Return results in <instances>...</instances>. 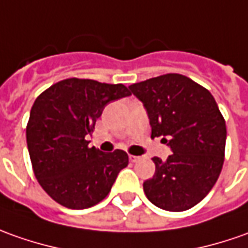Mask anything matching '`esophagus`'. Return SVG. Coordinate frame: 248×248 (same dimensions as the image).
I'll use <instances>...</instances> for the list:
<instances>
[{"label": "esophagus", "mask_w": 248, "mask_h": 248, "mask_svg": "<svg viewBox=\"0 0 248 248\" xmlns=\"http://www.w3.org/2000/svg\"><path fill=\"white\" fill-rule=\"evenodd\" d=\"M129 159H130L131 163H137L138 160H140V156H133V155H130V156H129Z\"/></svg>", "instance_id": "1"}]
</instances>
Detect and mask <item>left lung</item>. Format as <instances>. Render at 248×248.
Here are the masks:
<instances>
[{
	"instance_id": "left-lung-1",
	"label": "left lung",
	"mask_w": 248,
	"mask_h": 248,
	"mask_svg": "<svg viewBox=\"0 0 248 248\" xmlns=\"http://www.w3.org/2000/svg\"><path fill=\"white\" fill-rule=\"evenodd\" d=\"M144 103L151 137H161L172 155L153 157L156 171L144 182L148 200L157 208L183 212L202 201L215 186L224 164L227 127L208 89L178 73L131 84Z\"/></svg>"
}]
</instances>
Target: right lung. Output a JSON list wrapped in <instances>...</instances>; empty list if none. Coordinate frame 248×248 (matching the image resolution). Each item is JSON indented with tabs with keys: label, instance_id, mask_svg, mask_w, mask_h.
<instances>
[{
	"label": "right lung",
	"instance_id": "1",
	"mask_svg": "<svg viewBox=\"0 0 248 248\" xmlns=\"http://www.w3.org/2000/svg\"><path fill=\"white\" fill-rule=\"evenodd\" d=\"M124 84L66 78L42 92L27 124L32 170L42 188L60 205L87 209L103 201L129 156L89 148L88 136L110 102L130 96Z\"/></svg>",
	"mask_w": 248,
	"mask_h": 248
}]
</instances>
